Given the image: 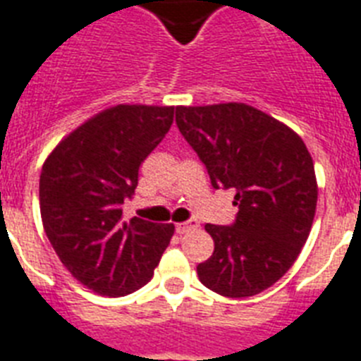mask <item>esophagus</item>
Segmentation results:
<instances>
[{"mask_svg":"<svg viewBox=\"0 0 361 361\" xmlns=\"http://www.w3.org/2000/svg\"><path fill=\"white\" fill-rule=\"evenodd\" d=\"M198 228V221L191 219V221H183V223H176V232L178 234H185V232L197 231Z\"/></svg>","mask_w":361,"mask_h":361,"instance_id":"esophagus-1","label":"esophagus"}]
</instances>
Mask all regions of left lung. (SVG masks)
Returning <instances> with one entry per match:
<instances>
[{"mask_svg": "<svg viewBox=\"0 0 361 361\" xmlns=\"http://www.w3.org/2000/svg\"><path fill=\"white\" fill-rule=\"evenodd\" d=\"M176 123L212 187L236 191L234 223L206 225L215 249L197 266L198 279L221 296H255L307 241L319 195L313 159L294 130L249 104L178 106Z\"/></svg>", "mask_w": 361, "mask_h": 361, "instance_id": "8db88e82", "label": "left lung"}]
</instances>
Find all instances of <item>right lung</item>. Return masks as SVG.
Wrapping results in <instances>:
<instances>
[{
  "instance_id": "add662e5",
  "label": "right lung",
  "mask_w": 361,
  "mask_h": 361,
  "mask_svg": "<svg viewBox=\"0 0 361 361\" xmlns=\"http://www.w3.org/2000/svg\"><path fill=\"white\" fill-rule=\"evenodd\" d=\"M174 121V106L118 104L59 142L39 180L42 226L71 275L101 296L144 286L174 225L123 219L138 169Z\"/></svg>"
}]
</instances>
